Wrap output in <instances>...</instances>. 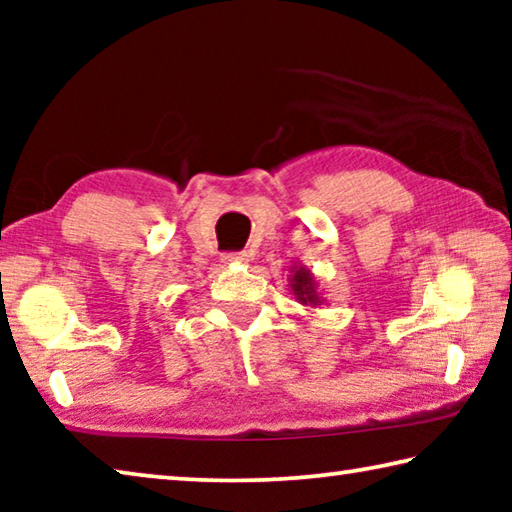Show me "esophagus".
<instances>
[{
	"mask_svg": "<svg viewBox=\"0 0 512 512\" xmlns=\"http://www.w3.org/2000/svg\"><path fill=\"white\" fill-rule=\"evenodd\" d=\"M225 264H248L250 262V255L248 253H230L223 257Z\"/></svg>",
	"mask_w": 512,
	"mask_h": 512,
	"instance_id": "esophagus-1",
	"label": "esophagus"
}]
</instances>
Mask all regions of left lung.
I'll return each mask as SVG.
<instances>
[{"label": "left lung", "instance_id": "8db88e82", "mask_svg": "<svg viewBox=\"0 0 512 512\" xmlns=\"http://www.w3.org/2000/svg\"><path fill=\"white\" fill-rule=\"evenodd\" d=\"M289 287H291V293L293 296H296V300L300 302V305H305V307H311V309H316L318 305H323L325 302V298L320 296V287H318V282H316V277H314V273L309 271L307 266H302V264H291V268H289Z\"/></svg>", "mask_w": 512, "mask_h": 512}]
</instances>
